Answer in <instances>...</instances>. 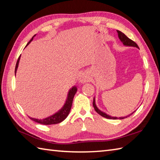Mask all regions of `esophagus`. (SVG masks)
<instances>
[{"label":"esophagus","mask_w":160,"mask_h":160,"mask_svg":"<svg viewBox=\"0 0 160 160\" xmlns=\"http://www.w3.org/2000/svg\"><path fill=\"white\" fill-rule=\"evenodd\" d=\"M79 81H80V82H81V83H84V82H88V81H89V78H88V76H87L86 74L82 73L80 76Z\"/></svg>","instance_id":"1"}]
</instances>
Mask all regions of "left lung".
I'll list each match as a JSON object with an SVG mask.
<instances>
[{
  "label": "left lung",
  "instance_id": "8db88e82",
  "mask_svg": "<svg viewBox=\"0 0 160 160\" xmlns=\"http://www.w3.org/2000/svg\"><path fill=\"white\" fill-rule=\"evenodd\" d=\"M117 32H118V33L119 38H120V40H121L122 42L123 43L124 45H126V46H130V47H138V48H139L138 45H137V44L135 43V42L133 41V40H131L130 38H128V37L124 34V33L121 32L120 31H118V30H117ZM93 107H94L95 111H96L98 114L100 115L101 116H102V117H104V118H107V119H113V120H117V119H120V120H121V119H124V118H127V117H128V116H130L131 115H132V113H134V112H133V113H132L131 114H130L129 115H127V116H126V117H121V118L111 117V116H110V115H108L106 114L105 113H104V112L101 111L100 110L98 109V107H96V102H95V98H93Z\"/></svg>",
  "mask_w": 160,
  "mask_h": 160
}]
</instances>
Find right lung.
I'll use <instances>...</instances> for the list:
<instances>
[{"mask_svg": "<svg viewBox=\"0 0 160 160\" xmlns=\"http://www.w3.org/2000/svg\"><path fill=\"white\" fill-rule=\"evenodd\" d=\"M36 35L33 36L32 37V38L30 40V41L28 43V45L31 42L32 40L33 37H34ZM20 57L19 56L18 60H17V62L16 64V68H15V75L16 73L17 69H18V63H19V60H20ZM77 91V88L76 87H73V88L69 90V93H68V97L67 99L66 100V102L64 104V105L63 106V107L61 108L60 110H59V111H58L57 113H56L55 114H53L51 116L42 119V120H38V119H36V118H32L29 117L31 120H32L33 121H34L36 122H38L39 124H45V125H50V124H58L60 122H62L64 119H65L68 115H69L71 106H72V102H73V97L75 96Z\"/></svg>", "mask_w": 160, "mask_h": 160, "instance_id": "1", "label": "right lung"}]
</instances>
